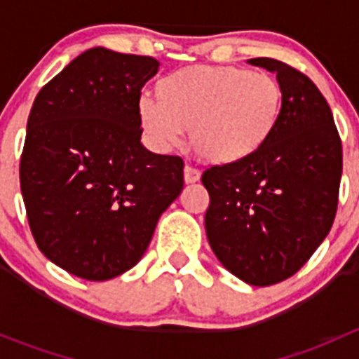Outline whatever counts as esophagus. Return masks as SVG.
<instances>
[{
	"label": "esophagus",
	"mask_w": 359,
	"mask_h": 359,
	"mask_svg": "<svg viewBox=\"0 0 359 359\" xmlns=\"http://www.w3.org/2000/svg\"><path fill=\"white\" fill-rule=\"evenodd\" d=\"M200 177H201V172L196 168V166L186 165V168H184V179H186L187 184L196 182V180H200Z\"/></svg>",
	"instance_id": "34e87169"
}]
</instances>
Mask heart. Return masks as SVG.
I'll return each instance as SVG.
<instances>
[{
  "label": "heart",
  "mask_w": 359,
  "mask_h": 359,
  "mask_svg": "<svg viewBox=\"0 0 359 359\" xmlns=\"http://www.w3.org/2000/svg\"><path fill=\"white\" fill-rule=\"evenodd\" d=\"M280 83L247 69L198 66L166 76L158 97L144 93L139 114L158 149L179 146L191 128L193 146L213 163L252 156L273 133L281 112Z\"/></svg>",
  "instance_id": "heart-1"
}]
</instances>
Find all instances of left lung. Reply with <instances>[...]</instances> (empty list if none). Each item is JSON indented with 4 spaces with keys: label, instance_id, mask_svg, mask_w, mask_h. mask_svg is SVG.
I'll return each instance as SVG.
<instances>
[{
    "label": "left lung",
    "instance_id": "8db88e82",
    "mask_svg": "<svg viewBox=\"0 0 359 359\" xmlns=\"http://www.w3.org/2000/svg\"><path fill=\"white\" fill-rule=\"evenodd\" d=\"M248 62L276 72L280 118L252 156L203 172L210 194L205 227L227 271L253 287H269L293 276L330 233L342 142L330 106L304 72L269 57Z\"/></svg>",
    "mask_w": 359,
    "mask_h": 359
}]
</instances>
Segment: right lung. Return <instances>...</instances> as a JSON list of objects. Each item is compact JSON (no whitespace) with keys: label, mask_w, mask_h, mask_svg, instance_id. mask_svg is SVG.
<instances>
[{"label":"right lung","mask_w":359,"mask_h":359,"mask_svg":"<svg viewBox=\"0 0 359 359\" xmlns=\"http://www.w3.org/2000/svg\"><path fill=\"white\" fill-rule=\"evenodd\" d=\"M153 57L90 48L36 95L20 156L29 227L46 259L104 281L132 269L184 187L180 156L140 144Z\"/></svg>","instance_id":"add662e5"}]
</instances>
